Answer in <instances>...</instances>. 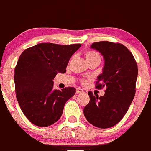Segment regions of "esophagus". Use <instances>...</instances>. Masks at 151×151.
<instances>
[{
    "label": "esophagus",
    "mask_w": 151,
    "mask_h": 151,
    "mask_svg": "<svg viewBox=\"0 0 151 151\" xmlns=\"http://www.w3.org/2000/svg\"><path fill=\"white\" fill-rule=\"evenodd\" d=\"M83 92H84V90H82V89L80 88H77V90H76V93H77V94H80V93H83Z\"/></svg>",
    "instance_id": "1"
}]
</instances>
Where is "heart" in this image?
<instances>
[{"mask_svg": "<svg viewBox=\"0 0 151 151\" xmlns=\"http://www.w3.org/2000/svg\"><path fill=\"white\" fill-rule=\"evenodd\" d=\"M85 56L88 63L93 62V61H98L101 62V57L98 52L93 50H88L85 52ZM82 83H85V81H82Z\"/></svg>", "mask_w": 151, "mask_h": 151, "instance_id": "1", "label": "heart"}]
</instances>
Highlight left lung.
Here are the masks:
<instances>
[{
	"label": "left lung",
	"instance_id": "8db88e82",
	"mask_svg": "<svg viewBox=\"0 0 151 151\" xmlns=\"http://www.w3.org/2000/svg\"><path fill=\"white\" fill-rule=\"evenodd\" d=\"M104 58L103 73L98 77L96 88H105L104 96H93L89 91L90 102L84 115L93 126L110 128L119 123L129 109L136 92L137 65L134 56L121 43L101 41L90 46Z\"/></svg>",
	"mask_w": 151,
	"mask_h": 151
}]
</instances>
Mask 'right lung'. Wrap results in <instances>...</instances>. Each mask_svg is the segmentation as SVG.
Instances as JSON below:
<instances>
[{
  "label": "right lung",
  "mask_w": 151,
  "mask_h": 151,
  "mask_svg": "<svg viewBox=\"0 0 151 151\" xmlns=\"http://www.w3.org/2000/svg\"><path fill=\"white\" fill-rule=\"evenodd\" d=\"M81 44L40 43L22 52L14 69L16 95L23 114L36 126L47 127L61 118L72 87L53 90L58 73H65L71 56Z\"/></svg>",
  "instance_id": "1"
}]
</instances>
